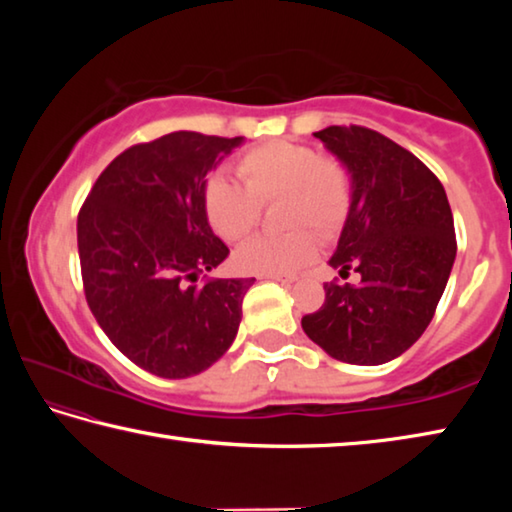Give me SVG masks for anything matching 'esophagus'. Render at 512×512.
I'll return each instance as SVG.
<instances>
[{
	"label": "esophagus",
	"mask_w": 512,
	"mask_h": 512,
	"mask_svg": "<svg viewBox=\"0 0 512 512\" xmlns=\"http://www.w3.org/2000/svg\"><path fill=\"white\" fill-rule=\"evenodd\" d=\"M266 280H275V282H280V284H291L293 282V277H277V275H264Z\"/></svg>",
	"instance_id": "34e87169"
}]
</instances>
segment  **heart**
<instances>
[{
    "label": "heart",
    "mask_w": 512,
    "mask_h": 512,
    "mask_svg": "<svg viewBox=\"0 0 512 512\" xmlns=\"http://www.w3.org/2000/svg\"><path fill=\"white\" fill-rule=\"evenodd\" d=\"M244 185L210 176L203 185V210L212 230L225 241H241L262 219V205L287 198L282 237H255L235 253L239 271L287 277L314 262L318 239L339 237L352 212V176L343 162L323 158L314 146L277 140L246 151L237 160Z\"/></svg>",
    "instance_id": "1"
}]
</instances>
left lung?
<instances>
[{
	"label": "left lung",
	"instance_id": "1",
	"mask_svg": "<svg viewBox=\"0 0 512 512\" xmlns=\"http://www.w3.org/2000/svg\"><path fill=\"white\" fill-rule=\"evenodd\" d=\"M352 176L354 201L329 266L359 284H325L302 329L329 357L354 366L393 361L436 314L456 257L445 187L411 151L363 126L314 133Z\"/></svg>",
	"mask_w": 512,
	"mask_h": 512
}]
</instances>
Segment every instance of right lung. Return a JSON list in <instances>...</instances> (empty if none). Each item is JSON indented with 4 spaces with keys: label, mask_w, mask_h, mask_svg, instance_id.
Here are the masks:
<instances>
[{
    "label": "right lung",
    "mask_w": 512,
    "mask_h": 512,
    "mask_svg": "<svg viewBox=\"0 0 512 512\" xmlns=\"http://www.w3.org/2000/svg\"><path fill=\"white\" fill-rule=\"evenodd\" d=\"M244 137L176 131L119 153L76 221L88 307L112 345L164 379L198 375L235 341L255 277L198 284L228 257L203 210L205 176Z\"/></svg>",
    "instance_id": "1"
}]
</instances>
